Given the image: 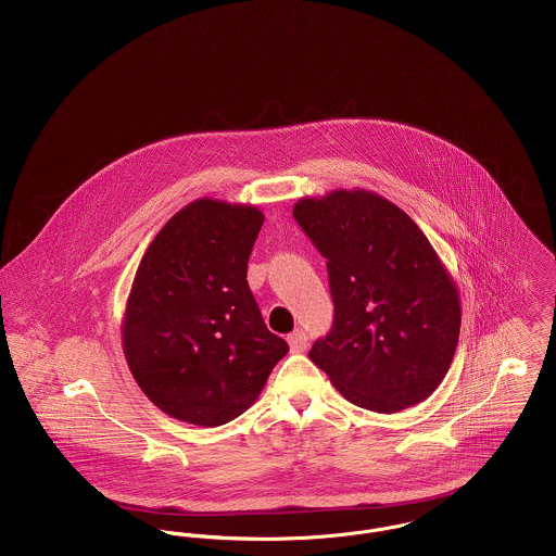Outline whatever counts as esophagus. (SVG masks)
<instances>
[{"label": "esophagus", "instance_id": "esophagus-1", "mask_svg": "<svg viewBox=\"0 0 556 556\" xmlns=\"http://www.w3.org/2000/svg\"><path fill=\"white\" fill-rule=\"evenodd\" d=\"M288 344H290L292 353H304L308 346V336L302 329H295L288 336Z\"/></svg>", "mask_w": 556, "mask_h": 556}]
</instances>
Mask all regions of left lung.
Returning a JSON list of instances; mask_svg holds the SVG:
<instances>
[{
    "label": "left lung",
    "instance_id": "left-lung-1",
    "mask_svg": "<svg viewBox=\"0 0 556 556\" xmlns=\"http://www.w3.org/2000/svg\"><path fill=\"white\" fill-rule=\"evenodd\" d=\"M294 218L327 258L333 326L308 353L357 407L396 414L443 382L456 353V281L420 227L387 197H302Z\"/></svg>",
    "mask_w": 556,
    "mask_h": 556
}]
</instances>
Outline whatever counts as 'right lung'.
<instances>
[{"instance_id":"1","label":"right lung","mask_w":556,"mask_h":556,"mask_svg":"<svg viewBox=\"0 0 556 556\" xmlns=\"http://www.w3.org/2000/svg\"><path fill=\"white\" fill-rule=\"evenodd\" d=\"M261 207L199 197L155 235L122 319L131 376L149 401L189 425H227L258 399L290 351L248 286Z\"/></svg>"}]
</instances>
